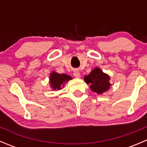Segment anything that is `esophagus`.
Instances as JSON below:
<instances>
[{"label":"esophagus","instance_id":"1","mask_svg":"<svg viewBox=\"0 0 147 147\" xmlns=\"http://www.w3.org/2000/svg\"><path fill=\"white\" fill-rule=\"evenodd\" d=\"M73 75L76 77V78H79V77H80V73H79V72L77 71V70H75V71H74Z\"/></svg>","mask_w":147,"mask_h":147}]
</instances>
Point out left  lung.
<instances>
[{
	"mask_svg": "<svg viewBox=\"0 0 147 147\" xmlns=\"http://www.w3.org/2000/svg\"><path fill=\"white\" fill-rule=\"evenodd\" d=\"M109 80L110 77L99 68H95L84 77L86 83L90 85L91 90L97 94H102L109 90L111 85Z\"/></svg>",
	"mask_w": 147,
	"mask_h": 147,
	"instance_id": "8db88e82",
	"label": "left lung"
}]
</instances>
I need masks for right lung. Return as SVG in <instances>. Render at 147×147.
Returning a JSON list of instances; mask_svg holds the SVG:
<instances>
[{"instance_id":"add662e5","label":"right lung","mask_w":147,"mask_h":147,"mask_svg":"<svg viewBox=\"0 0 147 147\" xmlns=\"http://www.w3.org/2000/svg\"><path fill=\"white\" fill-rule=\"evenodd\" d=\"M72 79V77L68 75L59 74L56 72L52 71L50 75V86L55 90H61V87H63L64 84Z\"/></svg>"}]
</instances>
